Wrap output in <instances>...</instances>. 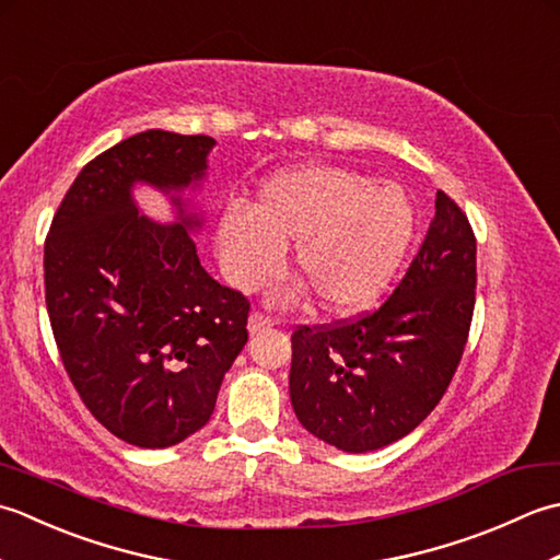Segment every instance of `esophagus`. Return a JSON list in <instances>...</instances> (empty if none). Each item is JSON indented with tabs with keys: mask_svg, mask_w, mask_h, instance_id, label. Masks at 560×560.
I'll return each instance as SVG.
<instances>
[{
	"mask_svg": "<svg viewBox=\"0 0 560 560\" xmlns=\"http://www.w3.org/2000/svg\"><path fill=\"white\" fill-rule=\"evenodd\" d=\"M269 327H273V319L267 317V315H261V313H253V315H249V319H247V331H249V335H259V331H265Z\"/></svg>",
	"mask_w": 560,
	"mask_h": 560,
	"instance_id": "obj_1",
	"label": "esophagus"
}]
</instances>
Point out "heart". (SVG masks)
I'll use <instances>...</instances> for the list:
<instances>
[{
  "label": "heart",
  "mask_w": 560,
  "mask_h": 560,
  "mask_svg": "<svg viewBox=\"0 0 560 560\" xmlns=\"http://www.w3.org/2000/svg\"><path fill=\"white\" fill-rule=\"evenodd\" d=\"M413 223L411 199L397 183L368 180L347 165L307 163L271 175L249 209H225L217 253L225 281L249 291L279 269L281 249L293 243V267L306 283L295 281L277 301H301L311 289L329 313L353 315L383 299Z\"/></svg>",
  "instance_id": "b5f03b06"
}]
</instances>
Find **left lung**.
I'll list each match as a JSON object with an SVG mask.
<instances>
[{"label": "left lung", "mask_w": 560, "mask_h": 560, "mask_svg": "<svg viewBox=\"0 0 560 560\" xmlns=\"http://www.w3.org/2000/svg\"><path fill=\"white\" fill-rule=\"evenodd\" d=\"M474 289L471 225L438 192L419 255L375 313L293 331L289 389L305 431L343 452H371L409 435L457 371Z\"/></svg>", "instance_id": "1"}]
</instances>
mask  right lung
I'll list each match as a JSON object with an SVG mask.
<instances>
[{
	"label": "right lung",
	"mask_w": 560,
	"mask_h": 560,
	"mask_svg": "<svg viewBox=\"0 0 560 560\" xmlns=\"http://www.w3.org/2000/svg\"><path fill=\"white\" fill-rule=\"evenodd\" d=\"M217 141L147 129L83 165L45 241V303L59 355L89 411L137 447H171L217 407L247 341L249 303L199 265L201 213L187 189ZM172 199L173 224L138 211L133 187Z\"/></svg>",
	"instance_id": "right-lung-1"
}]
</instances>
